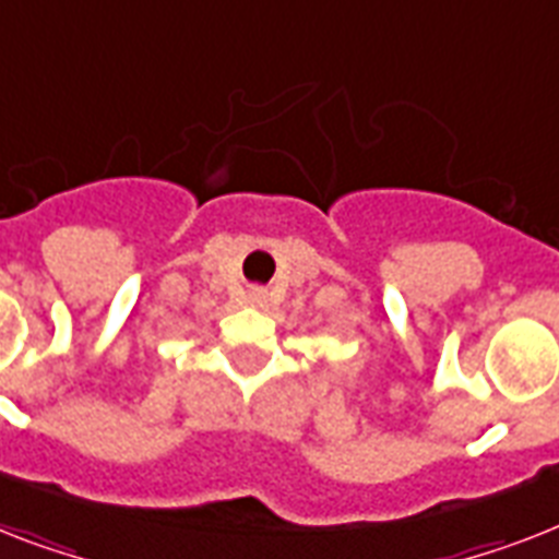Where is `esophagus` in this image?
Masks as SVG:
<instances>
[{"mask_svg":"<svg viewBox=\"0 0 559 559\" xmlns=\"http://www.w3.org/2000/svg\"><path fill=\"white\" fill-rule=\"evenodd\" d=\"M266 298H270V295H266L264 287H252V289H249V304H255V307H264Z\"/></svg>","mask_w":559,"mask_h":559,"instance_id":"obj_1","label":"esophagus"}]
</instances>
